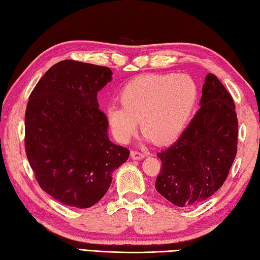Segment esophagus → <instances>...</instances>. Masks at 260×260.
<instances>
[{"label": "esophagus", "mask_w": 260, "mask_h": 260, "mask_svg": "<svg viewBox=\"0 0 260 260\" xmlns=\"http://www.w3.org/2000/svg\"><path fill=\"white\" fill-rule=\"evenodd\" d=\"M131 156H132V158H134V159H141V158H143V157L145 156V154H143V153H141L139 151H132L131 152Z\"/></svg>", "instance_id": "1"}]
</instances>
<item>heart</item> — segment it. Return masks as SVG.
Returning <instances> with one entry per match:
<instances>
[{"label":"heart","mask_w":260,"mask_h":260,"mask_svg":"<svg viewBox=\"0 0 260 260\" xmlns=\"http://www.w3.org/2000/svg\"><path fill=\"white\" fill-rule=\"evenodd\" d=\"M198 99V87L190 76L148 74L139 76L119 93L121 106L106 109L110 131L120 143H128L140 120L147 140L158 145L173 143L183 133Z\"/></svg>","instance_id":"b5f03b06"}]
</instances>
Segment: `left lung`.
<instances>
[{"label": "left lung", "mask_w": 260, "mask_h": 260, "mask_svg": "<svg viewBox=\"0 0 260 260\" xmlns=\"http://www.w3.org/2000/svg\"><path fill=\"white\" fill-rule=\"evenodd\" d=\"M200 108L162 162L156 191L178 207L206 201L222 186L237 154L238 119L229 91L213 74L202 86Z\"/></svg>", "instance_id": "left-lung-1"}]
</instances>
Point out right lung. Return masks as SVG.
I'll use <instances>...</instances> for the list:
<instances>
[{"label":"right lung","mask_w":260,"mask_h":260,"mask_svg":"<svg viewBox=\"0 0 260 260\" xmlns=\"http://www.w3.org/2000/svg\"><path fill=\"white\" fill-rule=\"evenodd\" d=\"M112 70L62 60L38 81L25 110L26 157L41 189L68 207L89 208L106 194L128 148L107 136L97 93Z\"/></svg>","instance_id":"right-lung-1"}]
</instances>
